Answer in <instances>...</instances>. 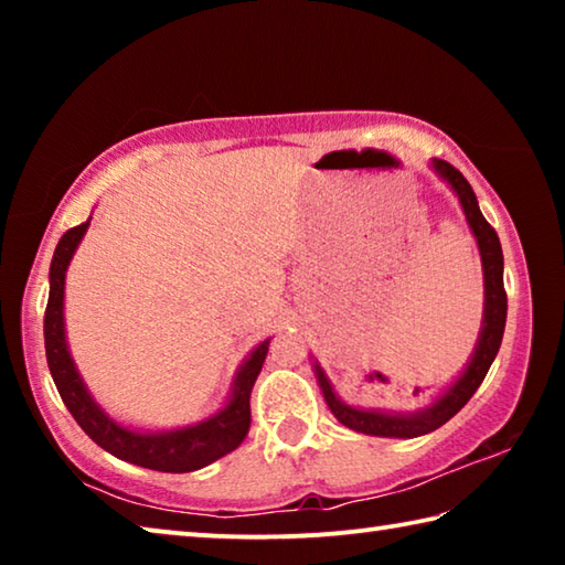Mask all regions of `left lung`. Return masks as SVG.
Returning a JSON list of instances; mask_svg holds the SVG:
<instances>
[{"instance_id": "left-lung-1", "label": "left lung", "mask_w": 565, "mask_h": 565, "mask_svg": "<svg viewBox=\"0 0 565 565\" xmlns=\"http://www.w3.org/2000/svg\"><path fill=\"white\" fill-rule=\"evenodd\" d=\"M434 174L446 181L458 199V204L463 209L466 224L471 228L476 238L478 254H481V269H483V319L481 331H478V341L473 347L471 359L466 361L451 384H448L441 394H438L431 404L416 411H386V408H361L347 404L333 388L327 371L321 369L319 359L311 356L313 376L323 394V401L331 408V414L337 416L343 426L351 428L356 434L366 436H381V438H416L424 434L436 431L438 426H444L448 418H454L458 411L466 406V401L476 394V388L481 386V381L489 374L495 353L501 349L503 329H505V289H503V252L499 234L493 232V226L486 222V216L478 209V199L473 189L463 179L461 171L448 164L444 159H431Z\"/></svg>"}]
</instances>
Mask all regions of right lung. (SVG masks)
Masks as SVG:
<instances>
[{
	"mask_svg": "<svg viewBox=\"0 0 565 565\" xmlns=\"http://www.w3.org/2000/svg\"><path fill=\"white\" fill-rule=\"evenodd\" d=\"M89 224L92 216L84 224L70 228L60 238L50 266V301H46L44 313V347L56 391H60V396L76 424L84 428V434L111 456L134 466L151 468V471H199V468L214 463L216 458L232 454L246 438L248 424H252V406H248V401H252L254 381L264 366L266 353H269L271 337L256 343L248 351V356L242 361V366L236 369L224 406H218L214 414L196 420V424L161 428V431H157V428H137L124 424V420H117L94 398L87 381H84L79 369H76L70 341H66V269H70L76 248H79Z\"/></svg>",
	"mask_w": 565,
	"mask_h": 565,
	"instance_id": "add662e5",
	"label": "right lung"
}]
</instances>
